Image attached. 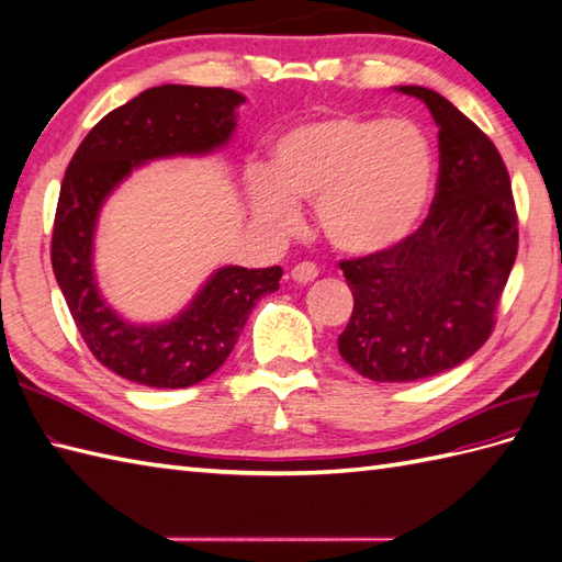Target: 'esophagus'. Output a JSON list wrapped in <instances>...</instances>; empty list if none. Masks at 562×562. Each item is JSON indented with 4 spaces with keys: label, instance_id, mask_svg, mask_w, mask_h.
I'll list each match as a JSON object with an SVG mask.
<instances>
[{
    "label": "esophagus",
    "instance_id": "obj_1",
    "mask_svg": "<svg viewBox=\"0 0 562 562\" xmlns=\"http://www.w3.org/2000/svg\"><path fill=\"white\" fill-rule=\"evenodd\" d=\"M318 266L316 263H296L294 268H292V280L294 282H299V284H308V282H313L318 278Z\"/></svg>",
    "mask_w": 562,
    "mask_h": 562
}]
</instances>
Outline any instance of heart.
<instances>
[{"label": "heart", "mask_w": 562, "mask_h": 562, "mask_svg": "<svg viewBox=\"0 0 562 562\" xmlns=\"http://www.w3.org/2000/svg\"><path fill=\"white\" fill-rule=\"evenodd\" d=\"M430 140L407 120L333 114L282 134L268 169H249L246 199L258 225L292 234L296 201H316L318 225L337 251L373 256L419 225L434 189Z\"/></svg>", "instance_id": "obj_1"}]
</instances>
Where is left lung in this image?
Listing matches in <instances>:
<instances>
[{
	"mask_svg": "<svg viewBox=\"0 0 562 562\" xmlns=\"http://www.w3.org/2000/svg\"><path fill=\"white\" fill-rule=\"evenodd\" d=\"M438 124V189L424 225L383 254L342 260L355 311L340 357L375 383L460 367L488 340L517 258L510 177L491 138L450 100L397 86Z\"/></svg>",
	"mask_w": 562,
	"mask_h": 562,
	"instance_id": "8db88e82",
	"label": "left lung"
}]
</instances>
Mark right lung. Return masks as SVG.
<instances>
[{
    "instance_id": "obj_1",
    "label": "right lung",
    "mask_w": 562,
    "mask_h": 562,
    "mask_svg": "<svg viewBox=\"0 0 562 562\" xmlns=\"http://www.w3.org/2000/svg\"><path fill=\"white\" fill-rule=\"evenodd\" d=\"M244 102L229 88L143 90L90 128L64 175L52 270L88 349L126 381L172 390L201 383L225 363L258 299L280 290V266H222L175 318L134 323L108 304L95 278L98 217L114 189L146 162L225 148Z\"/></svg>"
}]
</instances>
